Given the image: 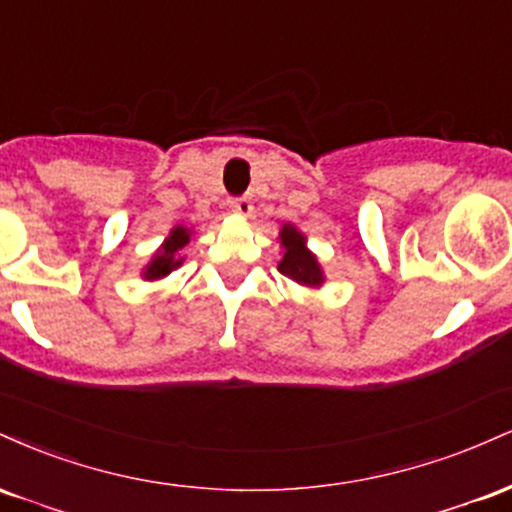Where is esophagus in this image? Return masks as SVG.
<instances>
[{"instance_id":"esophagus-1","label":"esophagus","mask_w":512,"mask_h":512,"mask_svg":"<svg viewBox=\"0 0 512 512\" xmlns=\"http://www.w3.org/2000/svg\"><path fill=\"white\" fill-rule=\"evenodd\" d=\"M231 211L238 216H250L252 214V199L250 197L231 199Z\"/></svg>"}]
</instances>
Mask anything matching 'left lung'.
I'll use <instances>...</instances> for the list:
<instances>
[{
  "label": "left lung",
  "mask_w": 512,
  "mask_h": 512,
  "mask_svg": "<svg viewBox=\"0 0 512 512\" xmlns=\"http://www.w3.org/2000/svg\"><path fill=\"white\" fill-rule=\"evenodd\" d=\"M279 243L281 248H284V257H281L279 262L281 274L289 276V279L296 281V284L313 286V289L325 284V274H322L320 262H317V257L308 250V245H305V236L296 226L284 223L279 231Z\"/></svg>",
  "instance_id": "8db88e82"
}]
</instances>
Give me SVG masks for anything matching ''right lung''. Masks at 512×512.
Wrapping results in <instances>:
<instances>
[{
  "instance_id": "right-lung-1",
  "label": "right lung",
  "mask_w": 512,
  "mask_h": 512,
  "mask_svg": "<svg viewBox=\"0 0 512 512\" xmlns=\"http://www.w3.org/2000/svg\"><path fill=\"white\" fill-rule=\"evenodd\" d=\"M190 236H192L190 228L175 226L173 231H170V236L163 240L161 248L156 250V255L151 257V262L146 264V269L142 272L144 279L146 281L163 279V276H168L173 269H178L182 264L180 250L190 243Z\"/></svg>"
}]
</instances>
